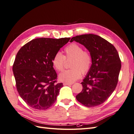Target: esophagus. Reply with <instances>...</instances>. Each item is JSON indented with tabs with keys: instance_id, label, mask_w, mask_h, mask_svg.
Returning a JSON list of instances; mask_svg holds the SVG:
<instances>
[{
	"instance_id": "1",
	"label": "esophagus",
	"mask_w": 134,
	"mask_h": 134,
	"mask_svg": "<svg viewBox=\"0 0 134 134\" xmlns=\"http://www.w3.org/2000/svg\"><path fill=\"white\" fill-rule=\"evenodd\" d=\"M71 83H64L63 85L64 86H69V85H71Z\"/></svg>"
}]
</instances>
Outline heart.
Returning a JSON list of instances; mask_svg holds the SVG:
<instances>
[{"mask_svg":"<svg viewBox=\"0 0 134 134\" xmlns=\"http://www.w3.org/2000/svg\"><path fill=\"white\" fill-rule=\"evenodd\" d=\"M65 55L57 52L52 59V64L56 70L62 71L65 68L66 60H70V69L64 71L59 75L61 82L72 83L79 79L82 72L86 74L90 71L93 58L90 52L84 50L83 47L76 43L68 44L64 48Z\"/></svg>","mask_w":134,"mask_h":134,"instance_id":"heart-1","label":"heart"}]
</instances>
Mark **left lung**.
<instances>
[{
  "instance_id": "1",
  "label": "left lung",
  "mask_w": 134,
  "mask_h": 134,
  "mask_svg": "<svg viewBox=\"0 0 134 134\" xmlns=\"http://www.w3.org/2000/svg\"><path fill=\"white\" fill-rule=\"evenodd\" d=\"M83 44L93 58L90 71L81 83L83 90L76 96L77 100L87 107L104 102L115 91L121 67L118 52L110 42L98 35L85 34L72 37Z\"/></svg>"
}]
</instances>
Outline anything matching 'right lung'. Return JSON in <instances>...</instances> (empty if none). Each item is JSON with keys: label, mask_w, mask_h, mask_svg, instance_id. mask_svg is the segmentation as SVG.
Listing matches in <instances>:
<instances>
[{"label": "right lung", "mask_w": 134, "mask_h": 134, "mask_svg": "<svg viewBox=\"0 0 134 134\" xmlns=\"http://www.w3.org/2000/svg\"><path fill=\"white\" fill-rule=\"evenodd\" d=\"M70 39H34L17 52L13 65L16 88L31 107L43 110L55 103L63 84L57 83L58 75L52 59Z\"/></svg>", "instance_id": "1"}]
</instances>
